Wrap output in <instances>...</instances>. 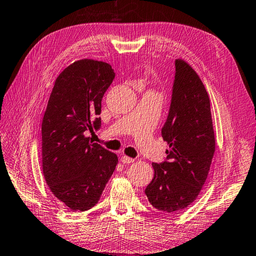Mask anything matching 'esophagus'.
Listing matches in <instances>:
<instances>
[{
  "label": "esophagus",
  "instance_id": "34e87169",
  "mask_svg": "<svg viewBox=\"0 0 256 256\" xmlns=\"http://www.w3.org/2000/svg\"><path fill=\"white\" fill-rule=\"evenodd\" d=\"M121 162H123V164H131V162H134V160L131 158V157L123 155V156H121Z\"/></svg>",
  "mask_w": 256,
  "mask_h": 256
}]
</instances>
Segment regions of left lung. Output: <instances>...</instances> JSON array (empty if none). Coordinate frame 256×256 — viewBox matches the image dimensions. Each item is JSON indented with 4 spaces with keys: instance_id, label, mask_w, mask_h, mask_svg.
<instances>
[{
    "instance_id": "8db88e82",
    "label": "left lung",
    "mask_w": 256,
    "mask_h": 256,
    "mask_svg": "<svg viewBox=\"0 0 256 256\" xmlns=\"http://www.w3.org/2000/svg\"><path fill=\"white\" fill-rule=\"evenodd\" d=\"M170 112L162 136L170 145L166 160L153 162L154 178L145 189L150 204L165 214L192 204L210 170L216 138L210 99L197 72L176 59Z\"/></svg>"
}]
</instances>
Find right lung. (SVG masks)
I'll list each match as a JSON object with an SVG mask.
<instances>
[{
	"label": "right lung",
	"mask_w": 256,
	"mask_h": 256,
	"mask_svg": "<svg viewBox=\"0 0 256 256\" xmlns=\"http://www.w3.org/2000/svg\"><path fill=\"white\" fill-rule=\"evenodd\" d=\"M116 77L110 64L81 59L58 76L42 123V172L52 194L70 210L99 201L118 156L90 142L99 130L101 101Z\"/></svg>",
	"instance_id": "add662e5"
}]
</instances>
